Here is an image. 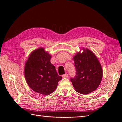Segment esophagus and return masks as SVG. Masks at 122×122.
<instances>
[{
	"label": "esophagus",
	"instance_id": "obj_1",
	"mask_svg": "<svg viewBox=\"0 0 122 122\" xmlns=\"http://www.w3.org/2000/svg\"><path fill=\"white\" fill-rule=\"evenodd\" d=\"M68 76V74L67 73H66V74H64V75H62V77H63V78H67V77Z\"/></svg>",
	"mask_w": 122,
	"mask_h": 122
}]
</instances>
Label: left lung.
<instances>
[{"label": "left lung", "instance_id": "obj_1", "mask_svg": "<svg viewBox=\"0 0 122 122\" xmlns=\"http://www.w3.org/2000/svg\"><path fill=\"white\" fill-rule=\"evenodd\" d=\"M82 49V53H77L73 57L76 75L71 78V81L77 92L87 95L99 86L102 78L103 70L95 54L87 48Z\"/></svg>", "mask_w": 122, "mask_h": 122}]
</instances>
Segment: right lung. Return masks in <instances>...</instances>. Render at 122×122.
<instances>
[{
    "label": "right lung",
    "instance_id": "add662e5",
    "mask_svg": "<svg viewBox=\"0 0 122 122\" xmlns=\"http://www.w3.org/2000/svg\"><path fill=\"white\" fill-rule=\"evenodd\" d=\"M51 58L44 48H40L31 53L25 64L24 75L28 86L42 95L52 93L62 78L51 63Z\"/></svg>",
    "mask_w": 122,
    "mask_h": 122
}]
</instances>
